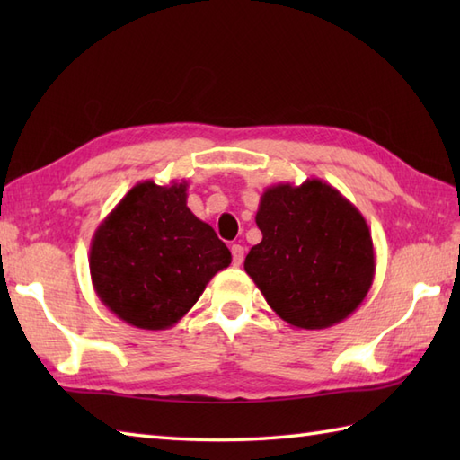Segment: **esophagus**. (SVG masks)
Segmentation results:
<instances>
[{"instance_id":"34e87169","label":"esophagus","mask_w":460,"mask_h":460,"mask_svg":"<svg viewBox=\"0 0 460 460\" xmlns=\"http://www.w3.org/2000/svg\"><path fill=\"white\" fill-rule=\"evenodd\" d=\"M231 255H233V265L239 267L243 259H245V249H243L241 245H233L231 247Z\"/></svg>"}]
</instances>
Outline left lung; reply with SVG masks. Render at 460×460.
<instances>
[{"label":"left lung","instance_id":"1","mask_svg":"<svg viewBox=\"0 0 460 460\" xmlns=\"http://www.w3.org/2000/svg\"><path fill=\"white\" fill-rule=\"evenodd\" d=\"M255 221L262 241L245 270L292 328H330L364 302L376 275L374 241L364 215L336 188L318 178L270 185Z\"/></svg>","mask_w":460,"mask_h":460}]
</instances>
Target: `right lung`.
Returning <instances> with one entry per match:
<instances>
[{"instance_id":"right-lung-1","label":"right lung","mask_w":460,"mask_h":460,"mask_svg":"<svg viewBox=\"0 0 460 460\" xmlns=\"http://www.w3.org/2000/svg\"><path fill=\"white\" fill-rule=\"evenodd\" d=\"M231 251L188 208V181H138L96 227L89 267L96 296L126 324L180 322Z\"/></svg>"}]
</instances>
